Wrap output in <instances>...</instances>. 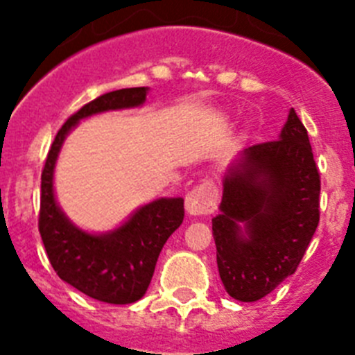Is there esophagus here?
<instances>
[{
    "instance_id": "obj_1",
    "label": "esophagus",
    "mask_w": 355,
    "mask_h": 355,
    "mask_svg": "<svg viewBox=\"0 0 355 355\" xmlns=\"http://www.w3.org/2000/svg\"><path fill=\"white\" fill-rule=\"evenodd\" d=\"M187 211L190 215H209L216 209L218 205V190L213 181H205V183L197 184L188 192L187 200Z\"/></svg>"
}]
</instances>
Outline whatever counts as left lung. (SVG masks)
<instances>
[{
  "label": "left lung",
  "instance_id": "8db88e82",
  "mask_svg": "<svg viewBox=\"0 0 355 355\" xmlns=\"http://www.w3.org/2000/svg\"><path fill=\"white\" fill-rule=\"evenodd\" d=\"M318 222V167L291 108L279 140L247 147L224 175L220 213L211 224L225 291L241 302L274 291L295 274Z\"/></svg>",
  "mask_w": 355,
  "mask_h": 355
}]
</instances>
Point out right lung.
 Listing matches in <instances>:
<instances>
[{
  "label": "right lung",
  "mask_w": 355,
  "mask_h": 355,
  "mask_svg": "<svg viewBox=\"0 0 355 355\" xmlns=\"http://www.w3.org/2000/svg\"><path fill=\"white\" fill-rule=\"evenodd\" d=\"M146 87L114 90L78 110L56 133L40 178L39 231L49 263L62 281L108 304L142 299L165 241L183 222V199H156L137 209L121 227L90 234L72 224L56 205L53 172L65 137L81 119L108 110L135 108L146 103Z\"/></svg>",
  "instance_id": "add662e5"
}]
</instances>
